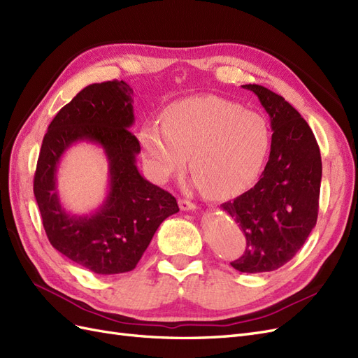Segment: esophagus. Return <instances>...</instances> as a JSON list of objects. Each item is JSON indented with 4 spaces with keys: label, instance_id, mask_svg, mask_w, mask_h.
Wrapping results in <instances>:
<instances>
[{
    "label": "esophagus",
    "instance_id": "esophagus-1",
    "mask_svg": "<svg viewBox=\"0 0 358 358\" xmlns=\"http://www.w3.org/2000/svg\"><path fill=\"white\" fill-rule=\"evenodd\" d=\"M179 208H180V210H196L197 209V206L194 204L192 201H189V200H179Z\"/></svg>",
    "mask_w": 358,
    "mask_h": 358
}]
</instances>
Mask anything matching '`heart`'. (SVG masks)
<instances>
[{
  "label": "heart",
  "instance_id": "heart-1",
  "mask_svg": "<svg viewBox=\"0 0 358 358\" xmlns=\"http://www.w3.org/2000/svg\"><path fill=\"white\" fill-rule=\"evenodd\" d=\"M146 164L158 182L187 166L191 185L215 199L245 191L258 176L270 146L263 115L216 95L191 96L170 104L158 122L138 131Z\"/></svg>",
  "mask_w": 358,
  "mask_h": 358
}]
</instances>
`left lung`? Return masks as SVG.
Returning <instances> with one entry per match:
<instances>
[{"label":"left lung","instance_id":"obj_1","mask_svg":"<svg viewBox=\"0 0 358 358\" xmlns=\"http://www.w3.org/2000/svg\"><path fill=\"white\" fill-rule=\"evenodd\" d=\"M242 88L252 91L267 112L272 145L255 187L221 209L246 237L243 255L231 266L243 273H263L288 263L315 227L322 164L315 136L294 107L264 86Z\"/></svg>","mask_w":358,"mask_h":358}]
</instances>
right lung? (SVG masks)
Listing matches in <instances>:
<instances>
[{
  "mask_svg": "<svg viewBox=\"0 0 358 358\" xmlns=\"http://www.w3.org/2000/svg\"><path fill=\"white\" fill-rule=\"evenodd\" d=\"M133 96L124 80L86 86L53 117L37 161L34 196L50 245L96 275L133 270L161 222L179 212L176 199L137 169ZM78 143L100 145L110 162L106 199L85 215L64 208L56 188L60 158Z\"/></svg>",
  "mask_w": 358,
  "mask_h": 358,
  "instance_id": "obj_1",
  "label": "right lung"
}]
</instances>
